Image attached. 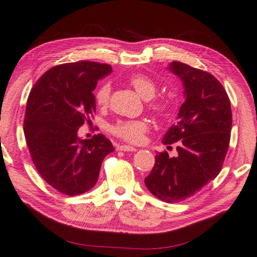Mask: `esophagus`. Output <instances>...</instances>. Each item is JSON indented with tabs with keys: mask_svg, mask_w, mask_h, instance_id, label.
Here are the masks:
<instances>
[{
	"mask_svg": "<svg viewBox=\"0 0 257 257\" xmlns=\"http://www.w3.org/2000/svg\"><path fill=\"white\" fill-rule=\"evenodd\" d=\"M118 150L120 151H136V148L134 147H129V145H121V147H118Z\"/></svg>",
	"mask_w": 257,
	"mask_h": 257,
	"instance_id": "esophagus-1",
	"label": "esophagus"
}]
</instances>
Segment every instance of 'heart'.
<instances>
[{"instance_id": "obj_1", "label": "heart", "mask_w": 257, "mask_h": 257, "mask_svg": "<svg viewBox=\"0 0 257 257\" xmlns=\"http://www.w3.org/2000/svg\"><path fill=\"white\" fill-rule=\"evenodd\" d=\"M130 84L136 90L142 98L151 99L155 97L157 92V84L155 80L144 75H137L130 78ZM110 94V85L108 83L101 84L95 91L94 99L98 106L104 107L108 104ZM151 108L159 115H166L170 112L171 104L165 100L155 101L150 105ZM149 130V123L147 120H127L118 121L116 124L112 127V133L114 135L120 137L121 140L129 143L137 144L144 140V136Z\"/></svg>"}]
</instances>
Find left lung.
<instances>
[{
  "instance_id": "obj_1",
  "label": "left lung",
  "mask_w": 257,
  "mask_h": 257,
  "mask_svg": "<svg viewBox=\"0 0 257 257\" xmlns=\"http://www.w3.org/2000/svg\"><path fill=\"white\" fill-rule=\"evenodd\" d=\"M168 69L182 80L186 97L178 122L163 139L168 149L177 143V155H157L144 182L159 200L178 203L219 174L231 139L232 110L224 86L211 74L178 61Z\"/></svg>"
}]
</instances>
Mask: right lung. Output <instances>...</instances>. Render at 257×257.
Returning a JSON list of instances; mask_svg holds the SVG:
<instances>
[{
  "label": "right lung",
  "instance_id": "add662e5",
  "mask_svg": "<svg viewBox=\"0 0 257 257\" xmlns=\"http://www.w3.org/2000/svg\"><path fill=\"white\" fill-rule=\"evenodd\" d=\"M110 71L109 64L92 61L59 64L30 92L24 135L31 158L41 178L68 196L90 190L98 181L102 160L114 151L101 134L90 140L77 136L95 112L98 79Z\"/></svg>",
  "mask_w": 257,
  "mask_h": 257
}]
</instances>
